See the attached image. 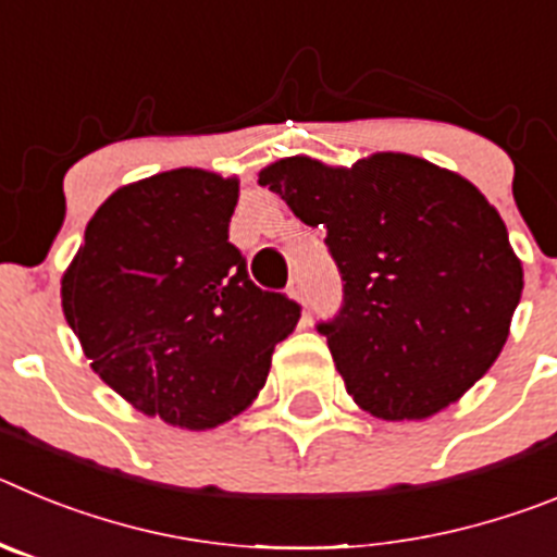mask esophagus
Returning <instances> with one entry per match:
<instances>
[{
	"label": "esophagus",
	"instance_id": "34e87169",
	"mask_svg": "<svg viewBox=\"0 0 557 557\" xmlns=\"http://www.w3.org/2000/svg\"><path fill=\"white\" fill-rule=\"evenodd\" d=\"M289 295H293V298H298V301H301V295H304L301 278H293V282H289Z\"/></svg>",
	"mask_w": 557,
	"mask_h": 557
}]
</instances>
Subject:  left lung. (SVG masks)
Listing matches in <instances>:
<instances>
[{
    "mask_svg": "<svg viewBox=\"0 0 557 557\" xmlns=\"http://www.w3.org/2000/svg\"><path fill=\"white\" fill-rule=\"evenodd\" d=\"M259 184L326 228L343 307L318 332L362 410L424 421L488 373L524 270L471 181L407 152H373L351 166L289 156L259 170Z\"/></svg>",
    "mask_w": 557,
    "mask_h": 557,
    "instance_id": "8db88e82",
    "label": "left lung"
}]
</instances>
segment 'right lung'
Listing matches in <instances>:
<instances>
[{"instance_id":"add662e5","label":"right lung","mask_w":557,"mask_h":557,"mask_svg":"<svg viewBox=\"0 0 557 557\" xmlns=\"http://www.w3.org/2000/svg\"><path fill=\"white\" fill-rule=\"evenodd\" d=\"M236 175L181 166L120 186L61 278L95 373L145 416L203 432L253 405L301 307L248 278L228 243Z\"/></svg>"}]
</instances>
